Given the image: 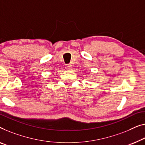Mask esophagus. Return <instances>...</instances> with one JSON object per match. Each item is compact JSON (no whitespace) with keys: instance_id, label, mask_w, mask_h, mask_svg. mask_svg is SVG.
Returning a JSON list of instances; mask_svg holds the SVG:
<instances>
[{"instance_id":"esophagus-1","label":"esophagus","mask_w":145,"mask_h":145,"mask_svg":"<svg viewBox=\"0 0 145 145\" xmlns=\"http://www.w3.org/2000/svg\"><path fill=\"white\" fill-rule=\"evenodd\" d=\"M71 68H72V65L71 64H67L65 65V69L67 70H71Z\"/></svg>"}]
</instances>
